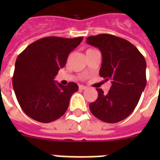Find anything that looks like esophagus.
Instances as JSON below:
<instances>
[{
	"label": "esophagus",
	"instance_id": "1",
	"mask_svg": "<svg viewBox=\"0 0 160 160\" xmlns=\"http://www.w3.org/2000/svg\"><path fill=\"white\" fill-rule=\"evenodd\" d=\"M79 88H80V90H85V89H87V87L80 85V86H79Z\"/></svg>",
	"mask_w": 160,
	"mask_h": 160
}]
</instances>
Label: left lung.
Masks as SVG:
<instances>
[{"label": "left lung", "mask_w": 160, "mask_h": 160, "mask_svg": "<svg viewBox=\"0 0 160 160\" xmlns=\"http://www.w3.org/2000/svg\"><path fill=\"white\" fill-rule=\"evenodd\" d=\"M87 42L101 51L99 75L112 80L107 94L97 88L98 96L89 104L90 111L103 122H118L134 111L146 87V60L131 42L114 35L88 37Z\"/></svg>", "instance_id": "8db88e82"}]
</instances>
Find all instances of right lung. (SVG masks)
<instances>
[{
	"instance_id": "right-lung-1",
	"label": "right lung",
	"mask_w": 160,
	"mask_h": 160,
	"mask_svg": "<svg viewBox=\"0 0 160 160\" xmlns=\"http://www.w3.org/2000/svg\"><path fill=\"white\" fill-rule=\"evenodd\" d=\"M82 39L83 37L43 38L27 46L17 57L12 87L20 107L28 117L48 123L66 112L70 98L79 87L74 82L62 86L54 79Z\"/></svg>"
}]
</instances>
